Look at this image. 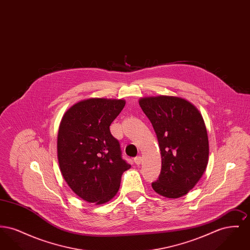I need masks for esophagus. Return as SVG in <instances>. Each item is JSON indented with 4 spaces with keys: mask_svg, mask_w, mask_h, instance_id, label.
<instances>
[{
    "mask_svg": "<svg viewBox=\"0 0 250 250\" xmlns=\"http://www.w3.org/2000/svg\"><path fill=\"white\" fill-rule=\"evenodd\" d=\"M142 160H143V159H142V157H141V156H137V157H135V158H134V162H135V164H136V165H138V166L142 163Z\"/></svg>",
    "mask_w": 250,
    "mask_h": 250,
    "instance_id": "obj_1",
    "label": "esophagus"
}]
</instances>
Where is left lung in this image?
<instances>
[{
	"label": "left lung",
	"mask_w": 250,
	"mask_h": 250,
	"mask_svg": "<svg viewBox=\"0 0 250 250\" xmlns=\"http://www.w3.org/2000/svg\"><path fill=\"white\" fill-rule=\"evenodd\" d=\"M139 103L152 123L161 152L160 175L152 188L163 197H183L202 178L208 164L209 143L202 114L176 96L143 97Z\"/></svg>",
	"instance_id": "obj_1"
}]
</instances>
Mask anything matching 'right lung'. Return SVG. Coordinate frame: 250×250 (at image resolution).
<instances>
[{
  "label": "right lung",
  "mask_w": 250,
  "mask_h": 250,
  "mask_svg": "<svg viewBox=\"0 0 250 250\" xmlns=\"http://www.w3.org/2000/svg\"><path fill=\"white\" fill-rule=\"evenodd\" d=\"M125 105L123 99L89 98L73 105L60 124V169L73 192L86 202L103 204L119 190L124 171L120 143L109 125Z\"/></svg>",
  "instance_id": "obj_1"
}]
</instances>
